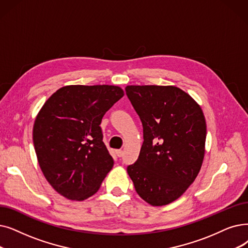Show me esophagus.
<instances>
[{
  "instance_id": "1",
  "label": "esophagus",
  "mask_w": 248,
  "mask_h": 248,
  "mask_svg": "<svg viewBox=\"0 0 248 248\" xmlns=\"http://www.w3.org/2000/svg\"><path fill=\"white\" fill-rule=\"evenodd\" d=\"M115 153H116L117 157H122L123 156V151L122 150H116Z\"/></svg>"
}]
</instances>
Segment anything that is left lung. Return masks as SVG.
I'll use <instances>...</instances> for the list:
<instances>
[{
    "instance_id": "8db88e82",
    "label": "left lung",
    "mask_w": 248,
    "mask_h": 248,
    "mask_svg": "<svg viewBox=\"0 0 248 248\" xmlns=\"http://www.w3.org/2000/svg\"><path fill=\"white\" fill-rule=\"evenodd\" d=\"M143 124L138 160L126 171L138 195L152 206L177 200L199 174L207 126L202 110L175 86H126Z\"/></svg>"
}]
</instances>
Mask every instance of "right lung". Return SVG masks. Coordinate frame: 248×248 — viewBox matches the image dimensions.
<instances>
[{
  "mask_svg": "<svg viewBox=\"0 0 248 248\" xmlns=\"http://www.w3.org/2000/svg\"><path fill=\"white\" fill-rule=\"evenodd\" d=\"M124 96L117 86H66L42 106L33 126L40 169L60 195L83 201L99 189L113 166L103 143V115Z\"/></svg>",
  "mask_w": 248,
  "mask_h": 248,
  "instance_id": "right-lung-1",
  "label": "right lung"
}]
</instances>
